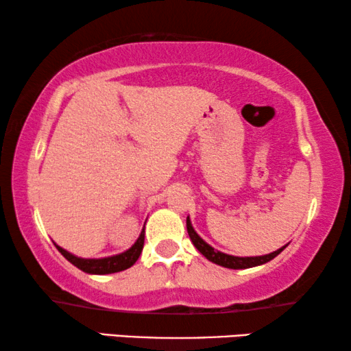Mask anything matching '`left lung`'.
<instances>
[{
	"mask_svg": "<svg viewBox=\"0 0 351 351\" xmlns=\"http://www.w3.org/2000/svg\"><path fill=\"white\" fill-rule=\"evenodd\" d=\"M186 232H189V237L191 239V243L195 244V247L198 249V251L203 254V256L208 258V261L217 263V265H220V267L233 268V270H239V268L257 267V265H262V263L270 262L271 258H275L278 254H280L282 249L287 246V244H286V246H282L281 249H278V251L271 252V254H267V256L234 257V256H228V254H223L220 251H214V247H210L208 243L203 241V239L198 237V233H196L193 227H191V222H190L189 217H186Z\"/></svg>",
	"mask_w": 351,
	"mask_h": 351,
	"instance_id": "1",
	"label": "left lung"
}]
</instances>
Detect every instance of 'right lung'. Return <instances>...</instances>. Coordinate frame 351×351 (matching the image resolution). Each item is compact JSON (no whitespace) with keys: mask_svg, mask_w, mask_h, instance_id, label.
I'll return each instance as SVG.
<instances>
[{"mask_svg":"<svg viewBox=\"0 0 351 351\" xmlns=\"http://www.w3.org/2000/svg\"><path fill=\"white\" fill-rule=\"evenodd\" d=\"M143 241H145V230H142L141 237H138L136 244H134L129 251L119 254V256L105 258H81L73 256V254L66 252L65 249L57 246V244L56 247L59 249V252L66 258V261L73 263L75 267H78L80 270H83L86 273H93V275H108V273L123 271L126 270V268L132 267L134 263L137 262L138 256H141L143 249Z\"/></svg>","mask_w":351,"mask_h":351,"instance_id":"obj_1","label":"right lung"}]
</instances>
